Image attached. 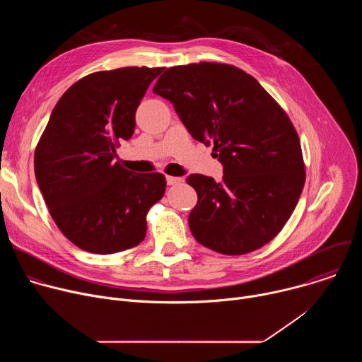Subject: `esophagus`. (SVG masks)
<instances>
[{
    "mask_svg": "<svg viewBox=\"0 0 362 362\" xmlns=\"http://www.w3.org/2000/svg\"><path fill=\"white\" fill-rule=\"evenodd\" d=\"M182 182V177H176V176H166V183L169 186H173V185H179Z\"/></svg>",
    "mask_w": 362,
    "mask_h": 362,
    "instance_id": "esophagus-1",
    "label": "esophagus"
}]
</instances>
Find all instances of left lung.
Returning <instances> with one entry per match:
<instances>
[{"mask_svg": "<svg viewBox=\"0 0 362 362\" xmlns=\"http://www.w3.org/2000/svg\"><path fill=\"white\" fill-rule=\"evenodd\" d=\"M153 93L172 103L194 140L214 146L223 166L221 182L186 177L197 193L189 214L193 238L223 255L272 240L305 183L299 137L278 103L250 74L218 63L168 69Z\"/></svg>", "mask_w": 362, "mask_h": 362, "instance_id": "8db88e82", "label": "left lung"}]
</instances>
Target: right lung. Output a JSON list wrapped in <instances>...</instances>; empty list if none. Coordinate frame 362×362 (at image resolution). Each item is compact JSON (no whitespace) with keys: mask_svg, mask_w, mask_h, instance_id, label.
<instances>
[{"mask_svg":"<svg viewBox=\"0 0 362 362\" xmlns=\"http://www.w3.org/2000/svg\"><path fill=\"white\" fill-rule=\"evenodd\" d=\"M163 69L124 67L74 83L51 112L37 144L38 187L64 236L83 250L109 255L137 246L146 215L165 194L160 173H134L117 144L136 127V110Z\"/></svg>","mask_w":362,"mask_h":362,"instance_id":"add662e5","label":"right lung"}]
</instances>
